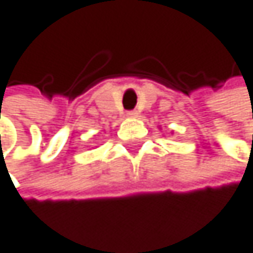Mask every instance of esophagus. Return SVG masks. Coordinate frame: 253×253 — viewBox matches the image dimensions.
Wrapping results in <instances>:
<instances>
[{
  "instance_id": "obj_1",
  "label": "esophagus",
  "mask_w": 253,
  "mask_h": 253,
  "mask_svg": "<svg viewBox=\"0 0 253 253\" xmlns=\"http://www.w3.org/2000/svg\"><path fill=\"white\" fill-rule=\"evenodd\" d=\"M127 117L129 118H136L138 117V111H129L127 112Z\"/></svg>"
}]
</instances>
